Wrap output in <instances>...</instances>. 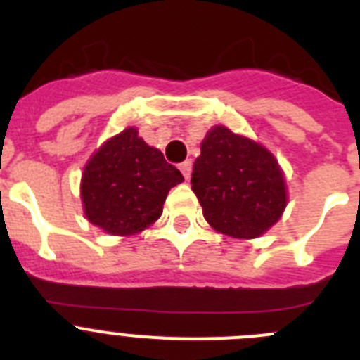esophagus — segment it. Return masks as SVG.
<instances>
[{
  "instance_id": "1",
  "label": "esophagus",
  "mask_w": 360,
  "mask_h": 360,
  "mask_svg": "<svg viewBox=\"0 0 360 360\" xmlns=\"http://www.w3.org/2000/svg\"><path fill=\"white\" fill-rule=\"evenodd\" d=\"M180 171H182V174L186 176V180H189L191 171H193V162H191V160L182 162V164H180Z\"/></svg>"
}]
</instances>
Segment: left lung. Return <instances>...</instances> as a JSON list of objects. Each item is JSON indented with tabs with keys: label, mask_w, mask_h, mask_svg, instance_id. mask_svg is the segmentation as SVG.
<instances>
[{
	"label": "left lung",
	"mask_w": 360,
	"mask_h": 360,
	"mask_svg": "<svg viewBox=\"0 0 360 360\" xmlns=\"http://www.w3.org/2000/svg\"><path fill=\"white\" fill-rule=\"evenodd\" d=\"M191 184L205 219L232 238H257L287 207V186L276 158L225 126H214L203 139Z\"/></svg>",
	"instance_id": "8db88e82"
}]
</instances>
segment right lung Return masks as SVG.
I'll return each instance as SVG.
<instances>
[{
	"instance_id": "obj_1",
	"label": "right lung",
	"mask_w": 360,
	"mask_h": 360,
	"mask_svg": "<svg viewBox=\"0 0 360 360\" xmlns=\"http://www.w3.org/2000/svg\"><path fill=\"white\" fill-rule=\"evenodd\" d=\"M180 182L182 173L158 149L146 144L135 128L124 129L86 164L84 214L110 234H136L160 218L165 196Z\"/></svg>"
}]
</instances>
